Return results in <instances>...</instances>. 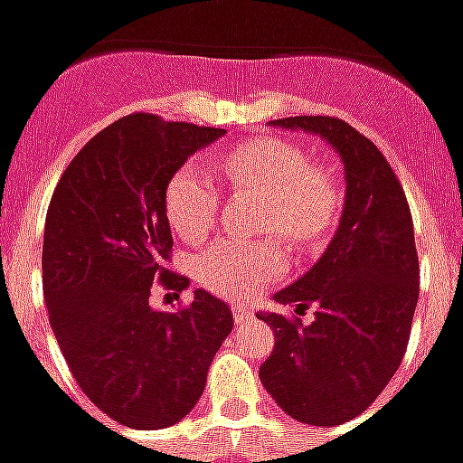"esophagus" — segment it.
<instances>
[{"label":"esophagus","mask_w":463,"mask_h":463,"mask_svg":"<svg viewBox=\"0 0 463 463\" xmlns=\"http://www.w3.org/2000/svg\"><path fill=\"white\" fill-rule=\"evenodd\" d=\"M232 317H235V322H238V325H245V322L250 320L252 315H250V310L245 307V305H232Z\"/></svg>","instance_id":"34e87169"}]
</instances>
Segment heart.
I'll return each mask as SVG.
<instances>
[{
  "mask_svg": "<svg viewBox=\"0 0 463 463\" xmlns=\"http://www.w3.org/2000/svg\"><path fill=\"white\" fill-rule=\"evenodd\" d=\"M221 175L235 191L262 198V232L275 231L295 250H317L340 221L342 191L325 165L310 163L300 146L278 138L238 143L221 156ZM221 191L198 163H185L165 188V215L183 241H203L215 225ZM288 268V255L278 238L211 242L193 260L203 288L215 295L242 300L278 280Z\"/></svg>",
  "mask_w": 463,
  "mask_h": 463,
  "instance_id": "obj_1",
  "label": "heart"
}]
</instances>
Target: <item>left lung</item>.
<instances>
[{"label": "left lung", "instance_id": "8db88e82", "mask_svg": "<svg viewBox=\"0 0 463 463\" xmlns=\"http://www.w3.org/2000/svg\"><path fill=\"white\" fill-rule=\"evenodd\" d=\"M320 136L345 163V208L327 250L300 280L275 295L298 315H265L275 347L260 382L285 414L312 427L359 417L402 364L419 298V258L407 195L367 136L332 116L270 121Z\"/></svg>", "mask_w": 463, "mask_h": 463}]
</instances>
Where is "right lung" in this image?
Instances as JSON below:
<instances>
[{"instance_id":"1","label":"right lung","mask_w":463,"mask_h":463,"mask_svg":"<svg viewBox=\"0 0 463 463\" xmlns=\"http://www.w3.org/2000/svg\"><path fill=\"white\" fill-rule=\"evenodd\" d=\"M222 128L161 116H123L96 133L59 178L44 225L42 278L49 322L79 387L106 417L165 429L201 399L231 307L195 290L175 312L151 307L153 282L181 292L171 272L165 188L188 156Z\"/></svg>"}]
</instances>
